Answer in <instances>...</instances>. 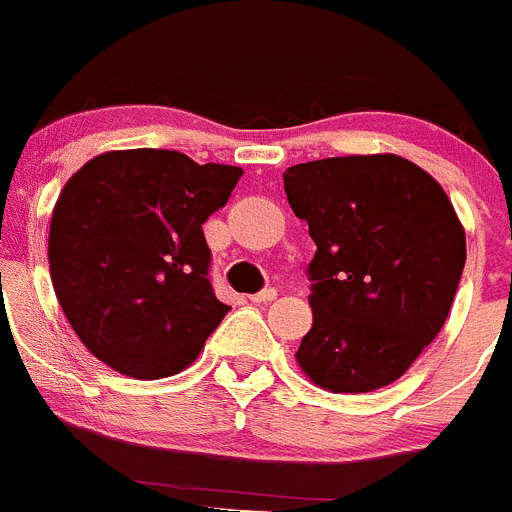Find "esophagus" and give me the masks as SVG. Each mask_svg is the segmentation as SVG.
<instances>
[{"mask_svg":"<svg viewBox=\"0 0 512 512\" xmlns=\"http://www.w3.org/2000/svg\"><path fill=\"white\" fill-rule=\"evenodd\" d=\"M253 302H271V300H277V289L274 287H266L261 289V292H256V295H251Z\"/></svg>","mask_w":512,"mask_h":512,"instance_id":"34e87169","label":"esophagus"}]
</instances>
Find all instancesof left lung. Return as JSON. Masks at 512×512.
Listing matches in <instances>:
<instances>
[{
  "instance_id": "left-lung-1",
  "label": "left lung",
  "mask_w": 512,
  "mask_h": 512,
  "mask_svg": "<svg viewBox=\"0 0 512 512\" xmlns=\"http://www.w3.org/2000/svg\"><path fill=\"white\" fill-rule=\"evenodd\" d=\"M284 192L318 246L302 372L330 392L392 384L438 336L459 289L467 241L449 197L392 153L289 166Z\"/></svg>"
}]
</instances>
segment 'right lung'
Here are the masks:
<instances>
[{"label":"right lung","mask_w":512,"mask_h":512,"mask_svg":"<svg viewBox=\"0 0 512 512\" xmlns=\"http://www.w3.org/2000/svg\"><path fill=\"white\" fill-rule=\"evenodd\" d=\"M241 166L133 148L92 158L51 217L56 297L81 343L115 372H182L230 307L210 284L202 223L230 200Z\"/></svg>","instance_id":"right-lung-1"}]
</instances>
